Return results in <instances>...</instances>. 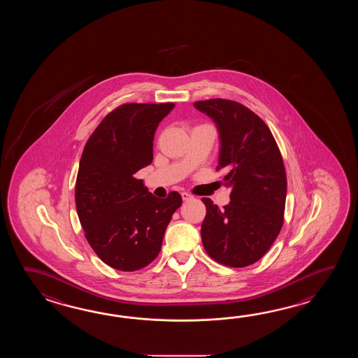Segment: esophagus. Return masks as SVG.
Masks as SVG:
<instances>
[{
	"label": "esophagus",
	"mask_w": 358,
	"mask_h": 358,
	"mask_svg": "<svg viewBox=\"0 0 358 358\" xmlns=\"http://www.w3.org/2000/svg\"><path fill=\"white\" fill-rule=\"evenodd\" d=\"M182 201H190V199H193V196L189 194V193H187V192H182Z\"/></svg>",
	"instance_id": "obj_1"
}]
</instances>
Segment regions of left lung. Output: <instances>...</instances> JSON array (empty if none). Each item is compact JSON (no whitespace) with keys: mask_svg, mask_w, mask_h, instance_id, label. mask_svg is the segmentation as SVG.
I'll return each instance as SVG.
<instances>
[{"mask_svg":"<svg viewBox=\"0 0 358 358\" xmlns=\"http://www.w3.org/2000/svg\"><path fill=\"white\" fill-rule=\"evenodd\" d=\"M213 117L220 133L216 170H224L230 202L219 208L210 198L201 236L207 255L221 265L245 267L257 262L279 236L284 222L287 174L282 153L265 122L231 99L194 102Z\"/></svg>","mask_w":358,"mask_h":358,"instance_id":"obj_1","label":"left lung"}]
</instances>
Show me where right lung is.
Returning <instances> with one entry per match:
<instances>
[{
	"mask_svg": "<svg viewBox=\"0 0 358 358\" xmlns=\"http://www.w3.org/2000/svg\"><path fill=\"white\" fill-rule=\"evenodd\" d=\"M168 103H124L88 138L79 162L76 205L84 236L106 265L137 271L159 256L182 196L153 197L134 174L153 160V137L174 108Z\"/></svg>",
	"mask_w": 358,
	"mask_h": 358,
	"instance_id": "1",
	"label": "right lung"
}]
</instances>
